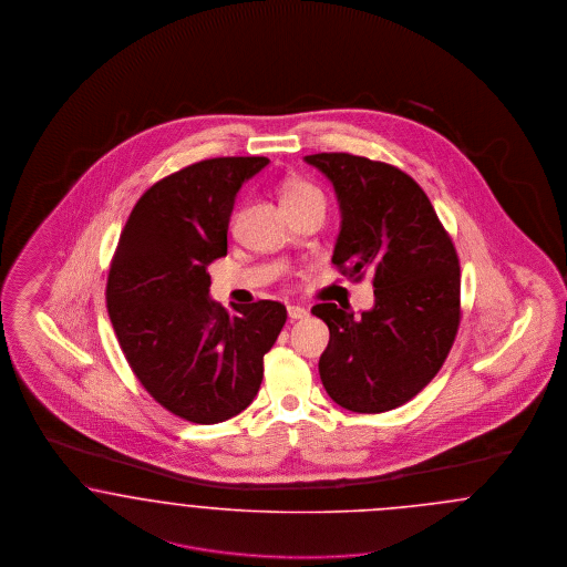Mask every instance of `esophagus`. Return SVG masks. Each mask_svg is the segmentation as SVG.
I'll return each mask as SVG.
<instances>
[{"instance_id": "obj_1", "label": "esophagus", "mask_w": 567, "mask_h": 567, "mask_svg": "<svg viewBox=\"0 0 567 567\" xmlns=\"http://www.w3.org/2000/svg\"><path fill=\"white\" fill-rule=\"evenodd\" d=\"M288 316H290V320H305L309 316V311L298 305H288Z\"/></svg>"}]
</instances>
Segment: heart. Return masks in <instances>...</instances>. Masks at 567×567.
<instances>
[{"instance_id":"1","label":"heart","mask_w":567,"mask_h":567,"mask_svg":"<svg viewBox=\"0 0 567 567\" xmlns=\"http://www.w3.org/2000/svg\"><path fill=\"white\" fill-rule=\"evenodd\" d=\"M320 193L313 184L305 182V179H288L284 182L281 186V205L288 203V200H295V198L307 197V195H316Z\"/></svg>"}]
</instances>
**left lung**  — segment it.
I'll use <instances>...</instances> for the list:
<instances>
[{"mask_svg":"<svg viewBox=\"0 0 567 567\" xmlns=\"http://www.w3.org/2000/svg\"><path fill=\"white\" fill-rule=\"evenodd\" d=\"M305 161L332 182L341 207L332 262L353 279L374 275V307L362 316L334 302L311 309L330 330L321 383L347 411H392L436 377L455 341L457 251L411 175L346 152Z\"/></svg>","mask_w":567,"mask_h":567,"instance_id":"obj_1","label":"left lung"}]
</instances>
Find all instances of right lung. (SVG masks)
I'll list each match as a JSON object with an SVG mask.
<instances>
[{
	"label": "right lung",
	"mask_w": 567,
	"mask_h": 567,
	"mask_svg": "<svg viewBox=\"0 0 567 567\" xmlns=\"http://www.w3.org/2000/svg\"><path fill=\"white\" fill-rule=\"evenodd\" d=\"M267 156L200 161L135 203L110 275L107 313L128 367L161 406L193 423L239 415L258 394L286 307L258 300L237 316L209 298V262L226 254L235 197Z\"/></svg>",
	"instance_id": "1"
}]
</instances>
